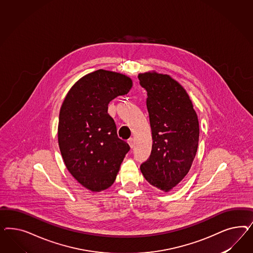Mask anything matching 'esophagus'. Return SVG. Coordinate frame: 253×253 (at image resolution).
I'll use <instances>...</instances> for the list:
<instances>
[{
	"mask_svg": "<svg viewBox=\"0 0 253 253\" xmlns=\"http://www.w3.org/2000/svg\"><path fill=\"white\" fill-rule=\"evenodd\" d=\"M128 144L130 145V148L133 147V146H134V140H133V138H129V139H128Z\"/></svg>",
	"mask_w": 253,
	"mask_h": 253,
	"instance_id": "esophagus-1",
	"label": "esophagus"
}]
</instances>
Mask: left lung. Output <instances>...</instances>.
<instances>
[{"label": "left lung", "instance_id": "left-lung-1", "mask_svg": "<svg viewBox=\"0 0 253 253\" xmlns=\"http://www.w3.org/2000/svg\"><path fill=\"white\" fill-rule=\"evenodd\" d=\"M147 92L146 107L152 131V151L141 165L146 181L170 191L188 173L199 146L198 115L184 87L167 74L138 75Z\"/></svg>", "mask_w": 253, "mask_h": 253}]
</instances>
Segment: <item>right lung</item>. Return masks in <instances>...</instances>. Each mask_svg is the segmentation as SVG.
<instances>
[{"label": "right lung", "instance_id": "right-lung-1", "mask_svg": "<svg viewBox=\"0 0 253 253\" xmlns=\"http://www.w3.org/2000/svg\"><path fill=\"white\" fill-rule=\"evenodd\" d=\"M131 86L129 77L98 69L81 78L63 101L57 131L62 158L70 174L88 190L111 186L130 150L118 137L107 106Z\"/></svg>", "mask_w": 253, "mask_h": 253}]
</instances>
